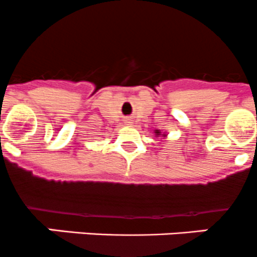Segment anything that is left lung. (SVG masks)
Here are the masks:
<instances>
[{
    "label": "left lung",
    "mask_w": 257,
    "mask_h": 257,
    "mask_svg": "<svg viewBox=\"0 0 257 257\" xmlns=\"http://www.w3.org/2000/svg\"><path fill=\"white\" fill-rule=\"evenodd\" d=\"M155 137H162V139H165V137H167V134L166 132H161L160 130H155Z\"/></svg>",
    "instance_id": "8db88e82"
}]
</instances>
